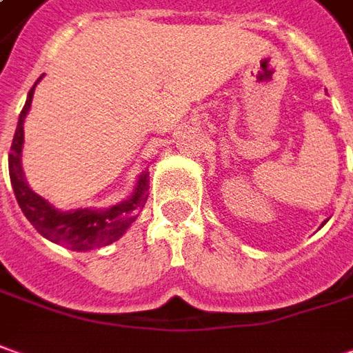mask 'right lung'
<instances>
[{
    "mask_svg": "<svg viewBox=\"0 0 353 353\" xmlns=\"http://www.w3.org/2000/svg\"><path fill=\"white\" fill-rule=\"evenodd\" d=\"M34 86L30 88L25 108L19 116L15 137L11 143V152H9V177H11L13 191H15L17 203L25 212V216L28 218V222L50 241L67 245L75 251H88V249L110 245L125 234L127 228L135 222L137 212L145 207L146 196H148L146 195L148 174H143L139 177L135 193L131 199H127L125 203L108 208V210L79 208V210L61 212L52 207L46 199L36 195L34 191L26 185L23 168H21V150H23V141H25L23 123H25V117L32 104Z\"/></svg>",
    "mask_w": 353,
    "mask_h": 353,
    "instance_id": "1",
    "label": "right lung"
}]
</instances>
